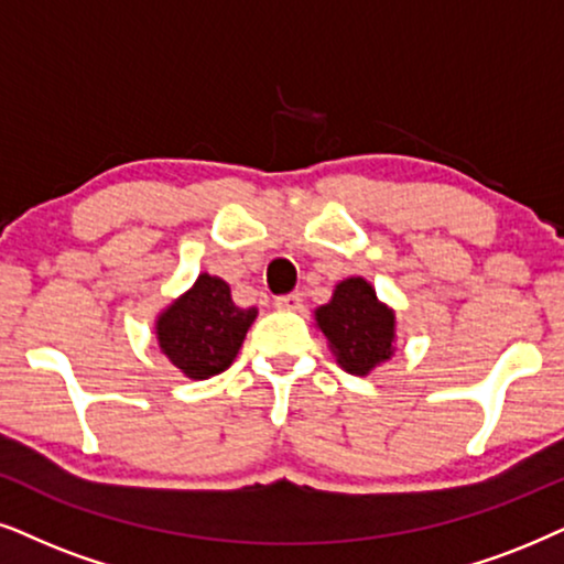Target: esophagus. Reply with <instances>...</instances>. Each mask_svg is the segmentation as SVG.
Listing matches in <instances>:
<instances>
[{
	"label": "esophagus",
	"instance_id": "34e87169",
	"mask_svg": "<svg viewBox=\"0 0 564 564\" xmlns=\"http://www.w3.org/2000/svg\"><path fill=\"white\" fill-rule=\"evenodd\" d=\"M275 306L278 310H302V294H283L275 296Z\"/></svg>",
	"mask_w": 564,
	"mask_h": 564
}]
</instances>
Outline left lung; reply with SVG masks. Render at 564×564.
<instances>
[{
  "mask_svg": "<svg viewBox=\"0 0 564 564\" xmlns=\"http://www.w3.org/2000/svg\"><path fill=\"white\" fill-rule=\"evenodd\" d=\"M315 323L348 375L365 377L395 351V312L365 278L340 281L330 302L315 310Z\"/></svg>",
  "mask_w": 564,
  "mask_h": 564,
  "instance_id": "8db88e82",
  "label": "left lung"
}]
</instances>
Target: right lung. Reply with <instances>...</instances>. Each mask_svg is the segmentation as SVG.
Here are the masks:
<instances>
[{
	"mask_svg": "<svg viewBox=\"0 0 564 564\" xmlns=\"http://www.w3.org/2000/svg\"><path fill=\"white\" fill-rule=\"evenodd\" d=\"M254 317V306L234 304L229 283L203 273L187 294L161 312L155 335L171 365L189 380H208L231 367Z\"/></svg>",
	"mask_w": 564,
	"mask_h": 564,
	"instance_id": "obj_1",
	"label": "right lung"
}]
</instances>
